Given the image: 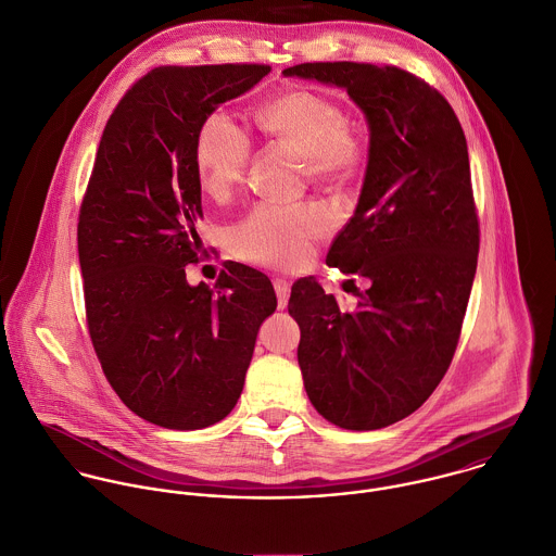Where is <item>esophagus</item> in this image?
<instances>
[{"label":"esophagus","instance_id":"1","mask_svg":"<svg viewBox=\"0 0 556 556\" xmlns=\"http://www.w3.org/2000/svg\"><path fill=\"white\" fill-rule=\"evenodd\" d=\"M273 283H275V292H277L279 309H283V307L288 305V299H290V281H288V279H281V277H277Z\"/></svg>","mask_w":556,"mask_h":556}]
</instances>
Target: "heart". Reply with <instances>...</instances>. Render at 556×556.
<instances>
[{
    "instance_id": "heart-1",
    "label": "heart",
    "mask_w": 556,
    "mask_h": 556,
    "mask_svg": "<svg viewBox=\"0 0 556 556\" xmlns=\"http://www.w3.org/2000/svg\"><path fill=\"white\" fill-rule=\"evenodd\" d=\"M255 119L277 146L303 156L307 176L318 185H343L361 165L363 137L331 97L305 88L286 90L273 97ZM193 159L202 191L223 202L244 178L251 139L225 113H211L198 130ZM327 227V217L314 206L296 211L257 206L231 227L229 242L247 262L296 268Z\"/></svg>"
}]
</instances>
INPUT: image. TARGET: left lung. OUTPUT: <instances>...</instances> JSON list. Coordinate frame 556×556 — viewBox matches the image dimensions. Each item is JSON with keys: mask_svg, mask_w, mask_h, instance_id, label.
Wrapping results in <instances>:
<instances>
[{"mask_svg": "<svg viewBox=\"0 0 556 556\" xmlns=\"http://www.w3.org/2000/svg\"><path fill=\"white\" fill-rule=\"evenodd\" d=\"M283 75L345 88L369 124L358 206L327 255L369 288L341 312L299 279L288 312L314 408L343 430H380L434 393L462 333L479 253L466 137L443 94L397 66L307 62Z\"/></svg>", "mask_w": 556, "mask_h": 556, "instance_id": "obj_1", "label": "left lung"}]
</instances>
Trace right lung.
<instances>
[{
    "label": "right lung",
    "mask_w": 556,
    "mask_h": 556,
    "mask_svg": "<svg viewBox=\"0 0 556 556\" xmlns=\"http://www.w3.org/2000/svg\"><path fill=\"white\" fill-rule=\"evenodd\" d=\"M270 73L266 64L159 66L115 105L79 208L86 320L117 397L167 430H202L236 406L270 279L244 264L215 290L189 286L206 253L195 223L202 187L193 148L202 122Z\"/></svg>",
    "instance_id": "obj_1"
}]
</instances>
